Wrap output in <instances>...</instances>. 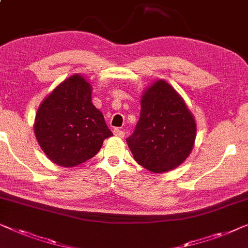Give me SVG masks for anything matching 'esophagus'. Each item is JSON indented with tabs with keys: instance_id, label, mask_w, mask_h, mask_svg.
Wrapping results in <instances>:
<instances>
[{
	"instance_id": "34e87169",
	"label": "esophagus",
	"mask_w": 248,
	"mask_h": 248,
	"mask_svg": "<svg viewBox=\"0 0 248 248\" xmlns=\"http://www.w3.org/2000/svg\"><path fill=\"white\" fill-rule=\"evenodd\" d=\"M113 135L116 137H119V138H124V132L123 130H120V129H113Z\"/></svg>"
}]
</instances>
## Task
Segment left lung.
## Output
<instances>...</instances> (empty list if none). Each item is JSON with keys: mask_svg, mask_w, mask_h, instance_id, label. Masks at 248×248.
<instances>
[{"mask_svg": "<svg viewBox=\"0 0 248 248\" xmlns=\"http://www.w3.org/2000/svg\"><path fill=\"white\" fill-rule=\"evenodd\" d=\"M139 121L127 143L135 160L150 172H167L183 164L194 148L196 121L184 99L159 79L141 95Z\"/></svg>", "mask_w": 248, "mask_h": 248, "instance_id": "obj_1", "label": "left lung"}]
</instances>
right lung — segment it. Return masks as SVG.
I'll list each match as a JSON object with an SVG mask.
<instances>
[{
    "label": "right lung",
    "instance_id": "right-lung-1",
    "mask_svg": "<svg viewBox=\"0 0 248 248\" xmlns=\"http://www.w3.org/2000/svg\"><path fill=\"white\" fill-rule=\"evenodd\" d=\"M91 94V84L76 73L58 84L36 111V140L46 157L61 167H76L91 159L103 140L112 136Z\"/></svg>",
    "mask_w": 248,
    "mask_h": 248
}]
</instances>
